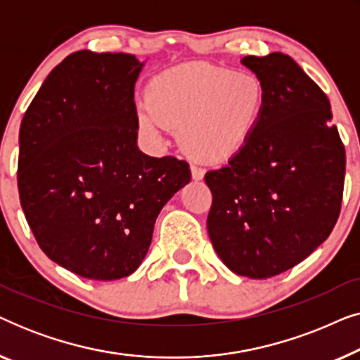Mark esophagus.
<instances>
[{"instance_id":"obj_1","label":"esophagus","mask_w":360,"mask_h":360,"mask_svg":"<svg viewBox=\"0 0 360 360\" xmlns=\"http://www.w3.org/2000/svg\"><path fill=\"white\" fill-rule=\"evenodd\" d=\"M205 175V169H201L198 165H191V179L201 180Z\"/></svg>"}]
</instances>
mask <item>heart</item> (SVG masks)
Instances as JSON below:
<instances>
[{
    "label": "heart",
    "mask_w": 360,
    "mask_h": 360,
    "mask_svg": "<svg viewBox=\"0 0 360 360\" xmlns=\"http://www.w3.org/2000/svg\"><path fill=\"white\" fill-rule=\"evenodd\" d=\"M265 90L257 77L208 63H184L150 83L137 124L152 141L179 127V141L195 159L224 162L238 155L257 129Z\"/></svg>",
    "instance_id": "b5f03b06"
}]
</instances>
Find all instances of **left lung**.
I'll list each match as a JSON object with an SVG mask.
<instances>
[{"label":"left lung","instance_id":"obj_1","mask_svg":"<svg viewBox=\"0 0 360 360\" xmlns=\"http://www.w3.org/2000/svg\"><path fill=\"white\" fill-rule=\"evenodd\" d=\"M265 90L249 144L206 172L211 244L234 274L269 278L328 239L341 213L346 149L321 88L290 56H248Z\"/></svg>","mask_w":360,"mask_h":360}]
</instances>
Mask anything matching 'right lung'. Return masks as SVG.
I'll use <instances>...</instances> for the list:
<instances>
[{
  "mask_svg": "<svg viewBox=\"0 0 360 360\" xmlns=\"http://www.w3.org/2000/svg\"><path fill=\"white\" fill-rule=\"evenodd\" d=\"M142 65L131 53H70L19 129L18 188L29 228L49 259L85 278L134 272L160 210L191 179L185 160L137 149Z\"/></svg>",
  "mask_w": 360,
  "mask_h": 360,
  "instance_id": "add662e5",
  "label": "right lung"
}]
</instances>
